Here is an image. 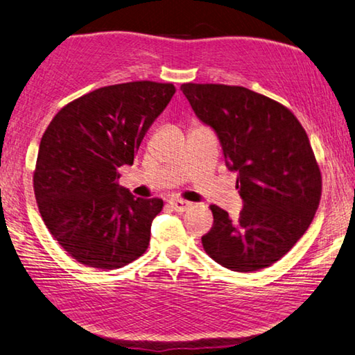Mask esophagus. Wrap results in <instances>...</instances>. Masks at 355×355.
Wrapping results in <instances>:
<instances>
[{"mask_svg": "<svg viewBox=\"0 0 355 355\" xmlns=\"http://www.w3.org/2000/svg\"><path fill=\"white\" fill-rule=\"evenodd\" d=\"M169 205H171V208L173 211H177V212L188 211L191 206H192L191 202H186V200H182V198H171L169 200Z\"/></svg>", "mask_w": 355, "mask_h": 355, "instance_id": "obj_1", "label": "esophagus"}]
</instances>
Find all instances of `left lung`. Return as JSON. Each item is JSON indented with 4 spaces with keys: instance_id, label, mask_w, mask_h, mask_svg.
Here are the masks:
<instances>
[{
    "instance_id": "obj_1",
    "label": "left lung",
    "mask_w": 355,
    "mask_h": 355,
    "mask_svg": "<svg viewBox=\"0 0 355 355\" xmlns=\"http://www.w3.org/2000/svg\"><path fill=\"white\" fill-rule=\"evenodd\" d=\"M180 89L216 130L243 200L237 220L209 206L206 254L233 272L270 267L301 239L320 205L321 172L306 130L287 107L248 88L191 82Z\"/></svg>"
}]
</instances>
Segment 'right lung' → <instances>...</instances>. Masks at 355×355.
Here are the masks:
<instances>
[{"instance_id":"add662e5","label":"right lung","mask_w":355,"mask_h":355,"mask_svg":"<svg viewBox=\"0 0 355 355\" xmlns=\"http://www.w3.org/2000/svg\"><path fill=\"white\" fill-rule=\"evenodd\" d=\"M172 83L138 80L83 94L44 130L34 171L38 211L51 236L79 263L116 270L150 242L161 198H135L118 180L169 104Z\"/></svg>"}]
</instances>
